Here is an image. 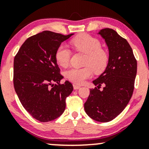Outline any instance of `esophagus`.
Instances as JSON below:
<instances>
[{
	"label": "esophagus",
	"mask_w": 149,
	"mask_h": 149,
	"mask_svg": "<svg viewBox=\"0 0 149 149\" xmlns=\"http://www.w3.org/2000/svg\"><path fill=\"white\" fill-rule=\"evenodd\" d=\"M73 87H74V89H75V90H77V89H80V86L79 85H77V84H73Z\"/></svg>",
	"instance_id": "obj_1"
}]
</instances>
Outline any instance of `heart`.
I'll use <instances>...</instances> for the list:
<instances>
[{"label":"heart","mask_w":149,"mask_h":149,"mask_svg":"<svg viewBox=\"0 0 149 149\" xmlns=\"http://www.w3.org/2000/svg\"><path fill=\"white\" fill-rule=\"evenodd\" d=\"M71 44L78 50L87 54L83 68H72L67 70L65 76L69 81L77 84H81L93 73H99L106 68L108 57L106 52L101 49L100 41L89 35H81L71 41ZM70 49L65 45H60L56 51L55 59L57 64L62 67L68 66L70 62Z\"/></svg>","instance_id":"b5f03b06"}]
</instances>
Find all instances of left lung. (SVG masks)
<instances>
[{
  "mask_svg": "<svg viewBox=\"0 0 149 149\" xmlns=\"http://www.w3.org/2000/svg\"><path fill=\"white\" fill-rule=\"evenodd\" d=\"M109 49L107 68L92 81L95 86L84 103V110L92 119L108 122L125 109L134 92L137 62L130 45L115 30L104 28L99 31ZM105 84L103 90L99 88Z\"/></svg>",
  "mask_w": 149,
  "mask_h": 149,
  "instance_id": "obj_1",
  "label": "left lung"
}]
</instances>
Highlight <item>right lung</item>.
Here are the masks:
<instances>
[{"mask_svg":"<svg viewBox=\"0 0 149 149\" xmlns=\"http://www.w3.org/2000/svg\"><path fill=\"white\" fill-rule=\"evenodd\" d=\"M73 35L43 31L28 38L14 58L15 92L25 110L41 122L61 116L65 99L73 90L68 80L60 84L63 76L55 59L61 43Z\"/></svg>","mask_w":149,"mask_h":149,"instance_id":"right-lung-1","label":"right lung"}]
</instances>
